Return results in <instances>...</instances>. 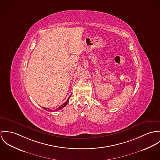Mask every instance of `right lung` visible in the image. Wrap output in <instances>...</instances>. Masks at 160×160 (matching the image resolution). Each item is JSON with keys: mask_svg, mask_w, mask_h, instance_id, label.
<instances>
[{"mask_svg": "<svg viewBox=\"0 0 160 160\" xmlns=\"http://www.w3.org/2000/svg\"><path fill=\"white\" fill-rule=\"evenodd\" d=\"M71 95L69 96V98H68V99L67 100V101H66V102H64L63 104H62L61 106H60L58 108L55 109V110H54V111H57V110H61V109H62L63 107H64L66 106V105L68 104V102H69V98H71ZM43 108L45 110H50L49 108H45V107H43ZM51 110H50V111H51Z\"/></svg>", "mask_w": 160, "mask_h": 160, "instance_id": "right-lung-1", "label": "right lung"}]
</instances>
